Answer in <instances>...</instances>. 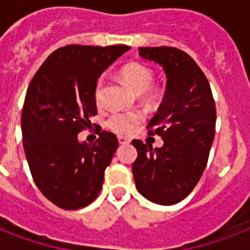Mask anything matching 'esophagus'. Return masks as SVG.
Masks as SVG:
<instances>
[{
    "instance_id": "1",
    "label": "esophagus",
    "mask_w": 250,
    "mask_h": 250,
    "mask_svg": "<svg viewBox=\"0 0 250 250\" xmlns=\"http://www.w3.org/2000/svg\"><path fill=\"white\" fill-rule=\"evenodd\" d=\"M118 141H119V144H122V145L129 144V139H127V137L119 136V137H118Z\"/></svg>"
}]
</instances>
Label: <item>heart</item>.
I'll return each mask as SVG.
<instances>
[{
  "instance_id": "1",
  "label": "heart",
  "mask_w": 250,
  "mask_h": 250,
  "mask_svg": "<svg viewBox=\"0 0 250 250\" xmlns=\"http://www.w3.org/2000/svg\"><path fill=\"white\" fill-rule=\"evenodd\" d=\"M122 76L135 93H144L150 88L154 79L150 68L141 63H129L122 70ZM94 100L98 106L104 104V80L100 79L94 88ZM141 115L133 111H115L109 117L107 128L119 135H129L140 122Z\"/></svg>"
}]
</instances>
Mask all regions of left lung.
<instances>
[{
	"mask_svg": "<svg viewBox=\"0 0 250 250\" xmlns=\"http://www.w3.org/2000/svg\"><path fill=\"white\" fill-rule=\"evenodd\" d=\"M139 56L162 66L166 92L149 122L164 145L133 140L132 174L137 190L160 205H174L192 192L205 170L215 133V102L210 84L187 53L170 46L139 48Z\"/></svg>",
	"mask_w": 250,
	"mask_h": 250,
	"instance_id": "obj_1",
	"label": "left lung"
}]
</instances>
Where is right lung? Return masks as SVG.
Masks as SVG:
<instances>
[{"label":"right lung","instance_id":"add662e5","mask_svg":"<svg viewBox=\"0 0 250 250\" xmlns=\"http://www.w3.org/2000/svg\"><path fill=\"white\" fill-rule=\"evenodd\" d=\"M127 50L67 45L53 52L29 83L21 111L25 158L37 188L61 209L89 205L101 190L117 136L102 131L86 144L78 135L97 114L98 78Z\"/></svg>","mask_w":250,"mask_h":250}]
</instances>
